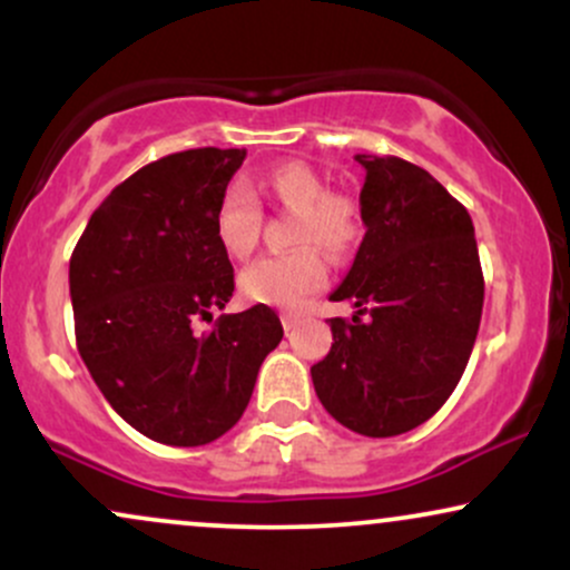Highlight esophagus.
Returning <instances> with one entry per match:
<instances>
[{"mask_svg": "<svg viewBox=\"0 0 570 570\" xmlns=\"http://www.w3.org/2000/svg\"><path fill=\"white\" fill-rule=\"evenodd\" d=\"M281 324H284L286 332H292L294 326L299 324V316H294V313H284V316H281Z\"/></svg>", "mask_w": 570, "mask_h": 570, "instance_id": "obj_1", "label": "esophagus"}]
</instances>
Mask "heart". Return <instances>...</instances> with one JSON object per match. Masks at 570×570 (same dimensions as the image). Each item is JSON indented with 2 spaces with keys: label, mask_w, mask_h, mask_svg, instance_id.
Here are the masks:
<instances>
[{
  "label": "heart",
  "mask_w": 570,
  "mask_h": 570,
  "mask_svg": "<svg viewBox=\"0 0 570 570\" xmlns=\"http://www.w3.org/2000/svg\"><path fill=\"white\" fill-rule=\"evenodd\" d=\"M267 193L281 206L297 212L292 244L299 246L286 254H271L244 267L238 289L248 303L297 311L311 294L326 284V265L313 243L330 254L343 257L358 238V206L343 193H330L324 179L305 163H281L265 179ZM263 230V206L246 181H233L219 195L214 208V233L233 257L254 252Z\"/></svg>",
  "instance_id": "heart-1"
}]
</instances>
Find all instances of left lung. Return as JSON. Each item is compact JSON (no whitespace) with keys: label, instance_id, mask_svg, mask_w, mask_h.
<instances>
[{"label":"left lung","instance_id":"1","mask_svg":"<svg viewBox=\"0 0 570 570\" xmlns=\"http://www.w3.org/2000/svg\"><path fill=\"white\" fill-rule=\"evenodd\" d=\"M364 171V233L348 276L330 299L356 305L330 318L332 348L311 367L324 410L364 436L426 423L453 394L485 299L466 208L421 166L356 155ZM367 315V320H362Z\"/></svg>","mask_w":570,"mask_h":570}]
</instances>
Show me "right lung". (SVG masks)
Returning <instances> with one entry per match:
<instances>
[{
    "instance_id": "1",
    "label": "right lung",
    "mask_w": 570,
    "mask_h": 570,
    "mask_svg": "<svg viewBox=\"0 0 570 570\" xmlns=\"http://www.w3.org/2000/svg\"><path fill=\"white\" fill-rule=\"evenodd\" d=\"M246 149H185L104 198L69 259L75 337L122 421L149 440L198 448L244 415L265 356L284 337L276 311L222 313L235 278L214 208Z\"/></svg>"
}]
</instances>
